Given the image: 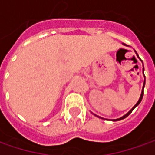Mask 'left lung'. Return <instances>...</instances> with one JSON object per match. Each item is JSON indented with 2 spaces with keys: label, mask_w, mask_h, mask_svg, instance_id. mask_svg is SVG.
<instances>
[{
  "label": "left lung",
  "mask_w": 155,
  "mask_h": 155,
  "mask_svg": "<svg viewBox=\"0 0 155 155\" xmlns=\"http://www.w3.org/2000/svg\"><path fill=\"white\" fill-rule=\"evenodd\" d=\"M135 53H136V52H135ZM136 54H137V56H138V54H137V53H136ZM138 57H139V56H138ZM140 61H141V60H140ZM141 62H142V61H141ZM143 74H144V67H143ZM144 77H145V76H144ZM145 81H146V78H145L144 84H143V88H142V91H141V94H140V99H139V101H137V103H136V104L134 105V107L132 108L131 110H130V111L128 112L127 114H125L124 116H122V117L119 118V119H115V120H113L114 121H117V120H123V119H125V118H126V117H127V116H128V115H129V114H131L132 111H133V110H134V108H135V107H137V106H138V105L140 104V101H141V100H142V98H143V94H144Z\"/></svg>",
  "instance_id": "left-lung-1"
}]
</instances>
